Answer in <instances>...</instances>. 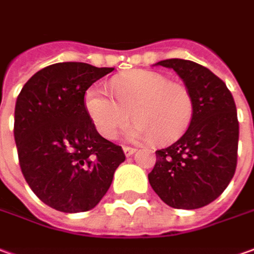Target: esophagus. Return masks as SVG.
<instances>
[{"label":"esophagus","mask_w":254,"mask_h":254,"mask_svg":"<svg viewBox=\"0 0 254 254\" xmlns=\"http://www.w3.org/2000/svg\"><path fill=\"white\" fill-rule=\"evenodd\" d=\"M134 151H136V148H133V147H129V145H125V147H124V152H125L127 157H130Z\"/></svg>","instance_id":"1"}]
</instances>
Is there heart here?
Returning a JSON list of instances; mask_svg holds the SVG:
<instances>
[{"mask_svg":"<svg viewBox=\"0 0 254 254\" xmlns=\"http://www.w3.org/2000/svg\"><path fill=\"white\" fill-rule=\"evenodd\" d=\"M111 89L115 100L99 88H90L85 95L86 111L104 139L114 140L129 125L130 114L136 122L130 136L157 144L177 140L192 121L195 103L191 90L162 72L133 71L115 78Z\"/></svg>","mask_w":254,"mask_h":254,"instance_id":"1","label":"heart"}]
</instances>
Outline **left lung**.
<instances>
[{
    "label": "left lung",
    "mask_w": 254,
    "mask_h": 254,
    "mask_svg": "<svg viewBox=\"0 0 254 254\" xmlns=\"http://www.w3.org/2000/svg\"><path fill=\"white\" fill-rule=\"evenodd\" d=\"M157 64L179 74L195 107L182 137L155 151L148 182L169 206H206L223 194L237 169L239 124L234 97L217 75L191 60L168 59Z\"/></svg>",
    "instance_id": "obj_1"
}]
</instances>
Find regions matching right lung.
<instances>
[{
  "label": "right lung",
  "instance_id": "right-lung-1",
  "mask_svg": "<svg viewBox=\"0 0 254 254\" xmlns=\"http://www.w3.org/2000/svg\"><path fill=\"white\" fill-rule=\"evenodd\" d=\"M113 70L56 63L35 72L17 96L13 134L23 176L41 201L59 212L96 206L125 161L121 145L99 134L85 106L90 85Z\"/></svg>",
  "mask_w": 254,
  "mask_h": 254
}]
</instances>
